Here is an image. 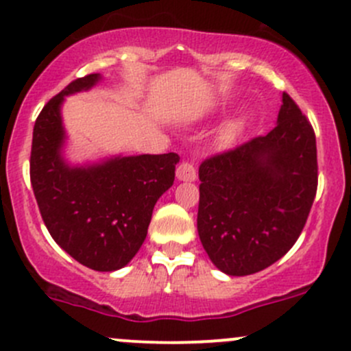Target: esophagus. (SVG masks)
I'll return each instance as SVG.
<instances>
[{
	"label": "esophagus",
	"instance_id": "34e87169",
	"mask_svg": "<svg viewBox=\"0 0 351 351\" xmlns=\"http://www.w3.org/2000/svg\"><path fill=\"white\" fill-rule=\"evenodd\" d=\"M176 178H178L180 182H195L197 180L195 166L189 161L180 162V166L176 168Z\"/></svg>",
	"mask_w": 351,
	"mask_h": 351
}]
</instances>
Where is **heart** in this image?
Returning <instances> with one entry per match:
<instances>
[{
    "label": "heart",
    "mask_w": 351,
    "mask_h": 351,
    "mask_svg": "<svg viewBox=\"0 0 351 351\" xmlns=\"http://www.w3.org/2000/svg\"><path fill=\"white\" fill-rule=\"evenodd\" d=\"M251 117L247 113H241V115H236L232 119H229L224 125L221 127L217 134V143L222 147H229L243 136V132L246 130V127L250 125Z\"/></svg>",
    "instance_id": "b5f03b06"
}]
</instances>
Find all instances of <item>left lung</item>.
I'll return each instance as SVG.
<instances>
[{"instance_id": "1", "label": "left lung", "mask_w": 351, "mask_h": 351, "mask_svg": "<svg viewBox=\"0 0 351 351\" xmlns=\"http://www.w3.org/2000/svg\"><path fill=\"white\" fill-rule=\"evenodd\" d=\"M197 229L212 263L226 275L265 270L302 232L317 189L316 136L282 95L277 125L198 168Z\"/></svg>"}]
</instances>
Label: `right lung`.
Segmentation results:
<instances>
[{
    "mask_svg": "<svg viewBox=\"0 0 351 351\" xmlns=\"http://www.w3.org/2000/svg\"><path fill=\"white\" fill-rule=\"evenodd\" d=\"M104 80L88 74L42 108L34 125L30 180L42 219L67 254L97 271L125 267L147 236L153 208L175 182L178 154H115L71 162L62 105Z\"/></svg>",
    "mask_w": 351,
    "mask_h": 351,
    "instance_id": "obj_1",
    "label": "right lung"
}]
</instances>
